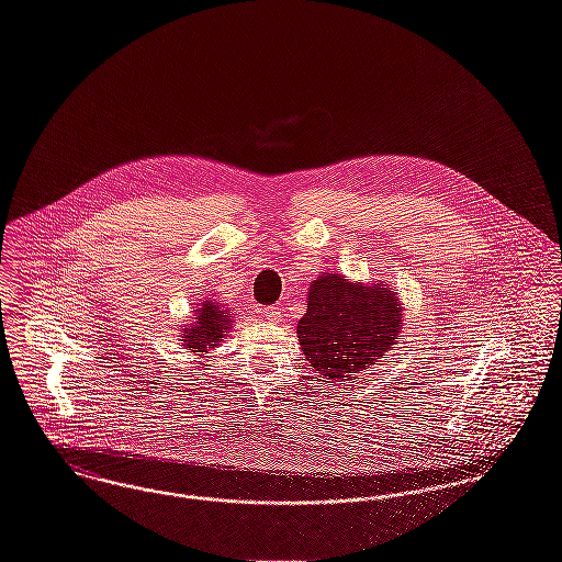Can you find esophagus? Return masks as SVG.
<instances>
[{"instance_id":"1","label":"esophagus","mask_w":562,"mask_h":562,"mask_svg":"<svg viewBox=\"0 0 562 562\" xmlns=\"http://www.w3.org/2000/svg\"><path fill=\"white\" fill-rule=\"evenodd\" d=\"M259 313H261L263 319H268V322H272V324L281 322V308H279V306H261Z\"/></svg>"}]
</instances>
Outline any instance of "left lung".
Masks as SVG:
<instances>
[{"label":"left lung","instance_id":"left-lung-1","mask_svg":"<svg viewBox=\"0 0 562 562\" xmlns=\"http://www.w3.org/2000/svg\"><path fill=\"white\" fill-rule=\"evenodd\" d=\"M402 326V299L389 283L322 272L308 285L296 335L308 364L324 380L348 382L389 357Z\"/></svg>","mask_w":562,"mask_h":562}]
</instances>
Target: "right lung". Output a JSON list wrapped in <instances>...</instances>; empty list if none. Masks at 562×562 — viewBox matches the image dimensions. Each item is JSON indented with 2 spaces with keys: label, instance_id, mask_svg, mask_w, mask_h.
<instances>
[{
  "label": "right lung",
  "instance_id": "add662e5",
  "mask_svg": "<svg viewBox=\"0 0 562 562\" xmlns=\"http://www.w3.org/2000/svg\"><path fill=\"white\" fill-rule=\"evenodd\" d=\"M234 315L236 313L221 301H202L193 308L191 324H184L180 330V341L184 350L200 358L210 355L223 344L227 333H232Z\"/></svg>",
  "mask_w": 562,
  "mask_h": 562
}]
</instances>
